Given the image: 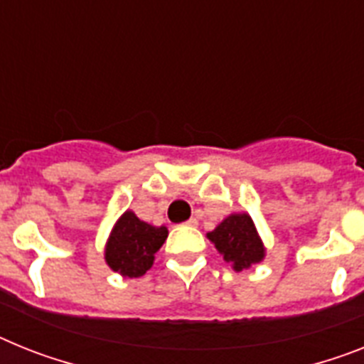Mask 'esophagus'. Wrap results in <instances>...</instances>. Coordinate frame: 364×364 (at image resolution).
<instances>
[{
  "label": "esophagus",
  "instance_id": "1",
  "mask_svg": "<svg viewBox=\"0 0 364 364\" xmlns=\"http://www.w3.org/2000/svg\"><path fill=\"white\" fill-rule=\"evenodd\" d=\"M187 225H191V228H196V225H198V220H196V218H191V220H188V222H187Z\"/></svg>",
  "mask_w": 364,
  "mask_h": 364
}]
</instances>
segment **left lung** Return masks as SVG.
Instances as JSON below:
<instances>
[{
	"instance_id": "8db88e82",
	"label": "left lung",
	"mask_w": 364,
	"mask_h": 364,
	"mask_svg": "<svg viewBox=\"0 0 364 364\" xmlns=\"http://www.w3.org/2000/svg\"><path fill=\"white\" fill-rule=\"evenodd\" d=\"M218 252L228 262H233L235 270L250 268L264 257L261 239L248 215H231L215 229L207 233Z\"/></svg>"
}]
</instances>
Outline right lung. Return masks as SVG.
Segmentation results:
<instances>
[{
  "label": "right lung",
  "mask_w": 364,
  "mask_h": 364,
  "mask_svg": "<svg viewBox=\"0 0 364 364\" xmlns=\"http://www.w3.org/2000/svg\"><path fill=\"white\" fill-rule=\"evenodd\" d=\"M166 237V228H154L127 210L112 229L105 250L107 264L125 277L144 276Z\"/></svg>",
  "instance_id": "obj_1"
}]
</instances>
